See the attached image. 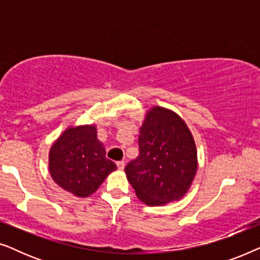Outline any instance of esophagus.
<instances>
[{"mask_svg": "<svg viewBox=\"0 0 260 260\" xmlns=\"http://www.w3.org/2000/svg\"><path fill=\"white\" fill-rule=\"evenodd\" d=\"M124 167H125V162H124V161L117 162V168H118L119 170H123Z\"/></svg>", "mask_w": 260, "mask_h": 260, "instance_id": "esophagus-1", "label": "esophagus"}]
</instances>
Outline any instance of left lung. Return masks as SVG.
<instances>
[{
    "instance_id": "left-lung-1",
    "label": "left lung",
    "mask_w": 260,
    "mask_h": 260,
    "mask_svg": "<svg viewBox=\"0 0 260 260\" xmlns=\"http://www.w3.org/2000/svg\"><path fill=\"white\" fill-rule=\"evenodd\" d=\"M140 154L125 167L127 180L149 206L179 200L198 169L197 148L186 123L170 110L148 112L138 137Z\"/></svg>"
}]
</instances>
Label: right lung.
<instances>
[{
  "label": "right lung",
  "mask_w": 260,
  "mask_h": 260,
  "mask_svg": "<svg viewBox=\"0 0 260 260\" xmlns=\"http://www.w3.org/2000/svg\"><path fill=\"white\" fill-rule=\"evenodd\" d=\"M105 154L94 125L67 129L49 151L52 179L77 197H88L117 168Z\"/></svg>",
  "instance_id": "right-lung-1"
}]
</instances>
